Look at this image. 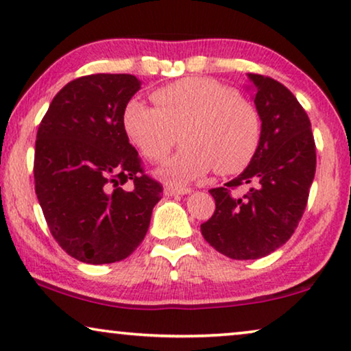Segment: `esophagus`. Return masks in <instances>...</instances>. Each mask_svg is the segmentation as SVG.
Instances as JSON below:
<instances>
[{"mask_svg": "<svg viewBox=\"0 0 351 351\" xmlns=\"http://www.w3.org/2000/svg\"><path fill=\"white\" fill-rule=\"evenodd\" d=\"M190 189H180V186H172V185H166L165 186V195L166 196H179V195H189Z\"/></svg>", "mask_w": 351, "mask_h": 351, "instance_id": "obj_1", "label": "esophagus"}]
</instances>
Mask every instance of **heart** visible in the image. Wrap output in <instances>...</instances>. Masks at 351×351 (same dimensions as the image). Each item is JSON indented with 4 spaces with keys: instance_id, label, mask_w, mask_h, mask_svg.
I'll return each instance as SVG.
<instances>
[{
    "instance_id": "obj_1",
    "label": "heart",
    "mask_w": 351,
    "mask_h": 351,
    "mask_svg": "<svg viewBox=\"0 0 351 351\" xmlns=\"http://www.w3.org/2000/svg\"><path fill=\"white\" fill-rule=\"evenodd\" d=\"M155 107L129 100L123 126L132 145L150 162H161L184 142L161 174L174 184L199 179L209 171L228 176L243 171L261 142V118L246 99L210 78L190 76L156 89Z\"/></svg>"
}]
</instances>
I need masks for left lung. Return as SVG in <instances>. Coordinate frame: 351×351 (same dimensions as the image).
I'll return each instance as SVG.
<instances>
[{
	"label": "left lung",
	"mask_w": 351,
	"mask_h": 351,
	"mask_svg": "<svg viewBox=\"0 0 351 351\" xmlns=\"http://www.w3.org/2000/svg\"><path fill=\"white\" fill-rule=\"evenodd\" d=\"M262 121L261 142L237 179L209 190L215 210L201 223L206 241L237 261L261 258L281 247L295 232L316 171V147L308 114L280 81L249 75ZM252 184L246 195H234Z\"/></svg>",
	"instance_id": "1"
}]
</instances>
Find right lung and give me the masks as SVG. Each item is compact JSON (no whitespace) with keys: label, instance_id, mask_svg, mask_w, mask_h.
<instances>
[{"label":"right lung","instance_id":"obj_1","mask_svg":"<svg viewBox=\"0 0 351 351\" xmlns=\"http://www.w3.org/2000/svg\"><path fill=\"white\" fill-rule=\"evenodd\" d=\"M141 81L97 73L65 84L36 132L35 191L51 234L76 261L113 263L145 238L162 185L145 174L123 126ZM131 180L134 189H122Z\"/></svg>","mask_w":351,"mask_h":351}]
</instances>
